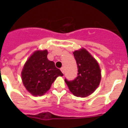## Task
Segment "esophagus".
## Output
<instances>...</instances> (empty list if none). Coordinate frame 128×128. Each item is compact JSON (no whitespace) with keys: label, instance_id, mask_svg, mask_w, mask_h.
I'll return each instance as SVG.
<instances>
[{"label":"esophagus","instance_id":"1","mask_svg":"<svg viewBox=\"0 0 128 128\" xmlns=\"http://www.w3.org/2000/svg\"><path fill=\"white\" fill-rule=\"evenodd\" d=\"M60 70H61V72H62L63 74H64V68H63V67H62V68H60Z\"/></svg>","mask_w":128,"mask_h":128}]
</instances>
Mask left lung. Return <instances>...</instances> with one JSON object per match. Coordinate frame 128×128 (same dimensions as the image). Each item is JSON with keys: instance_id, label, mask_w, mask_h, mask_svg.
<instances>
[{"instance_id": "obj_1", "label": "left lung", "mask_w": 128, "mask_h": 128, "mask_svg": "<svg viewBox=\"0 0 128 128\" xmlns=\"http://www.w3.org/2000/svg\"><path fill=\"white\" fill-rule=\"evenodd\" d=\"M74 56L78 68L77 77L65 82L74 95L86 97L96 90L101 80V71L97 61L84 48L75 51Z\"/></svg>"}]
</instances>
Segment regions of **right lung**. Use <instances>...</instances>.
I'll return each mask as SVG.
<instances>
[{
	"instance_id": "1",
	"label": "right lung",
	"mask_w": 128,
	"mask_h": 128,
	"mask_svg": "<svg viewBox=\"0 0 128 128\" xmlns=\"http://www.w3.org/2000/svg\"><path fill=\"white\" fill-rule=\"evenodd\" d=\"M47 50L36 51L24 64L22 79L24 87L33 96H42L50 90L54 81L63 74L53 61L47 58Z\"/></svg>"
}]
</instances>
